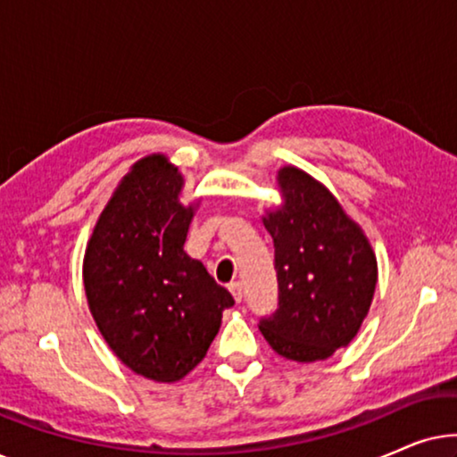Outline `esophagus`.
I'll return each instance as SVG.
<instances>
[{
	"label": "esophagus",
	"mask_w": 457,
	"mask_h": 457,
	"mask_svg": "<svg viewBox=\"0 0 457 457\" xmlns=\"http://www.w3.org/2000/svg\"><path fill=\"white\" fill-rule=\"evenodd\" d=\"M228 289H230V293H233L235 302L241 303V299H243V287H241V283H233V285L228 287Z\"/></svg>",
	"instance_id": "esophagus-1"
}]
</instances>
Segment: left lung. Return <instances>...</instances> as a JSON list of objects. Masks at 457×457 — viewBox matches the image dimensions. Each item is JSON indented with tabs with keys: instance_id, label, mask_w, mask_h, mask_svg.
Returning <instances> with one entry per match:
<instances>
[{
	"instance_id": "left-lung-1",
	"label": "left lung",
	"mask_w": 457,
	"mask_h": 457,
	"mask_svg": "<svg viewBox=\"0 0 457 457\" xmlns=\"http://www.w3.org/2000/svg\"><path fill=\"white\" fill-rule=\"evenodd\" d=\"M285 205L264 218L274 241L278 308L260 318L264 339L295 361L327 360L361 327L377 258L328 189L297 168L278 172Z\"/></svg>"
}]
</instances>
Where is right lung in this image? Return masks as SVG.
Segmentation results:
<instances>
[{"label":"right lung","instance_id":"right-lung-1","mask_svg":"<svg viewBox=\"0 0 457 457\" xmlns=\"http://www.w3.org/2000/svg\"><path fill=\"white\" fill-rule=\"evenodd\" d=\"M164 155L135 164L105 205L85 252L87 302L99 333L141 377L174 383L208 353L235 303L202 262L185 253L193 208Z\"/></svg>","mask_w":457,"mask_h":457}]
</instances>
